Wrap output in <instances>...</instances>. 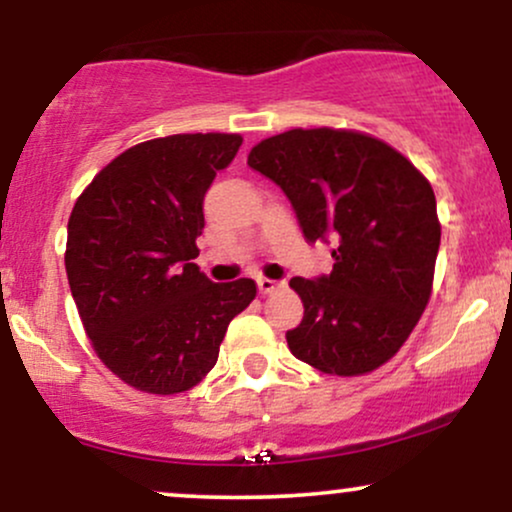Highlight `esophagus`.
Instances as JSON below:
<instances>
[{
    "instance_id": "esophagus-1",
    "label": "esophagus",
    "mask_w": 512,
    "mask_h": 512,
    "mask_svg": "<svg viewBox=\"0 0 512 512\" xmlns=\"http://www.w3.org/2000/svg\"><path fill=\"white\" fill-rule=\"evenodd\" d=\"M257 289H260L262 296H269V293L281 289V284H279V281H274V279H267V276H260V279H257Z\"/></svg>"
}]
</instances>
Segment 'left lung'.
Segmentation results:
<instances>
[{
  "label": "left lung",
  "instance_id": "1",
  "mask_svg": "<svg viewBox=\"0 0 512 512\" xmlns=\"http://www.w3.org/2000/svg\"><path fill=\"white\" fill-rule=\"evenodd\" d=\"M248 166L284 190L303 236H334L332 272L293 276L303 322L291 354L354 378L390 361L426 310L440 245L431 182L407 156L356 129H289L252 146Z\"/></svg>",
  "mask_w": 512,
  "mask_h": 512
}]
</instances>
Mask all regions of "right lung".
I'll list each match as a JSON object with an SVG mask.
<instances>
[{
	"mask_svg": "<svg viewBox=\"0 0 512 512\" xmlns=\"http://www.w3.org/2000/svg\"><path fill=\"white\" fill-rule=\"evenodd\" d=\"M240 134H170L105 166L67 226L69 289L93 351L122 383L178 395L216 366L228 322L252 303V279L199 272L204 195L238 154Z\"/></svg>",
	"mask_w": 512,
	"mask_h": 512,
	"instance_id": "1",
	"label": "right lung"
}]
</instances>
